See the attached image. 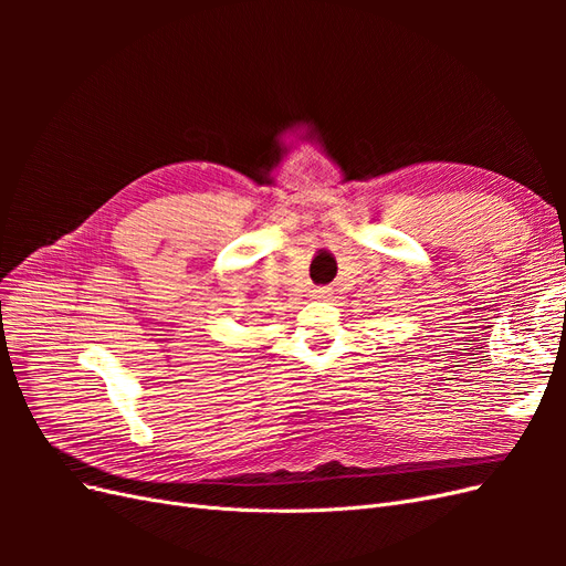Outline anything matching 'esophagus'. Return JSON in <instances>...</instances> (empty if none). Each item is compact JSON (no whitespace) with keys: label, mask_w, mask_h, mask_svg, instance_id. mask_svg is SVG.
<instances>
[{"label":"esophagus","mask_w":566,"mask_h":566,"mask_svg":"<svg viewBox=\"0 0 566 566\" xmlns=\"http://www.w3.org/2000/svg\"><path fill=\"white\" fill-rule=\"evenodd\" d=\"M314 297H316V300L331 297V287H318V290H314Z\"/></svg>","instance_id":"esophagus-1"}]
</instances>
